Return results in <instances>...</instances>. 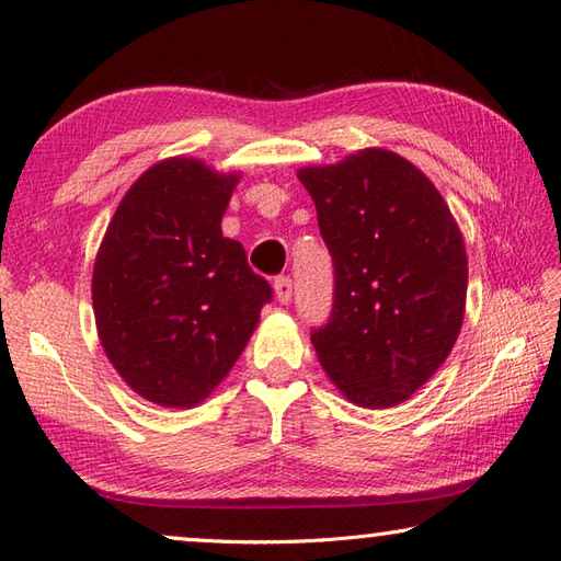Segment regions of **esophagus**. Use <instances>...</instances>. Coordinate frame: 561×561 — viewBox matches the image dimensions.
Here are the masks:
<instances>
[{"label":"esophagus","mask_w":561,"mask_h":561,"mask_svg":"<svg viewBox=\"0 0 561 561\" xmlns=\"http://www.w3.org/2000/svg\"><path fill=\"white\" fill-rule=\"evenodd\" d=\"M273 290H276V297L280 305H288L293 297V280L280 276V278H276V283H273Z\"/></svg>","instance_id":"esophagus-1"}]
</instances>
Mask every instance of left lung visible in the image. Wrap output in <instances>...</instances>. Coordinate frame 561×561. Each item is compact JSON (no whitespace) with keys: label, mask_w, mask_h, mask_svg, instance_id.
Masks as SVG:
<instances>
[{"label":"left lung","mask_w":561,"mask_h":561,"mask_svg":"<svg viewBox=\"0 0 561 561\" xmlns=\"http://www.w3.org/2000/svg\"><path fill=\"white\" fill-rule=\"evenodd\" d=\"M334 259V310L312 346L336 390L365 409L407 402L462 329V232L424 171L382 147L305 167Z\"/></svg>","instance_id":"obj_1"}]
</instances>
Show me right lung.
Wrapping results in <instances>:
<instances>
[{"label":"right lung","instance_id":"1","mask_svg":"<svg viewBox=\"0 0 561 561\" xmlns=\"http://www.w3.org/2000/svg\"><path fill=\"white\" fill-rule=\"evenodd\" d=\"M239 174L169 157L125 193L91 278L99 341L147 402L201 404L242 356L271 285L222 237Z\"/></svg>","mask_w":561,"mask_h":561}]
</instances>
